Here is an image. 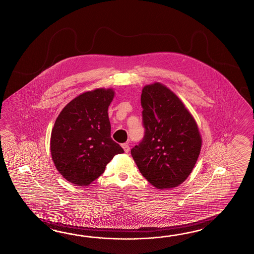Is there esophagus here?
Wrapping results in <instances>:
<instances>
[{"mask_svg":"<svg viewBox=\"0 0 254 254\" xmlns=\"http://www.w3.org/2000/svg\"><path fill=\"white\" fill-rule=\"evenodd\" d=\"M122 148L124 149L125 152H128V151H129L130 147L129 145H128L127 143H124V144H122Z\"/></svg>","mask_w":254,"mask_h":254,"instance_id":"34e87169","label":"esophagus"}]
</instances>
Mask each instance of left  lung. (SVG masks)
I'll return each mask as SVG.
<instances>
[{"instance_id":"1","label":"left lung","mask_w":254,"mask_h":254,"mask_svg":"<svg viewBox=\"0 0 254 254\" xmlns=\"http://www.w3.org/2000/svg\"><path fill=\"white\" fill-rule=\"evenodd\" d=\"M141 106L145 133L131 155L156 188L178 186L192 173L200 154L196 122L182 101L159 82L143 88Z\"/></svg>"}]
</instances>
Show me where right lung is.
I'll return each mask as SVG.
<instances>
[{"instance_id":"obj_1","label":"right lung","mask_w":254,"mask_h":254,"mask_svg":"<svg viewBox=\"0 0 254 254\" xmlns=\"http://www.w3.org/2000/svg\"><path fill=\"white\" fill-rule=\"evenodd\" d=\"M112 89L86 92L66 105L52 128L50 151L57 170L76 186H88L124 149L111 137Z\"/></svg>"}]
</instances>
